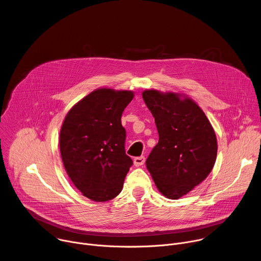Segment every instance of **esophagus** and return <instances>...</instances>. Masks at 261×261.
Here are the masks:
<instances>
[{"mask_svg": "<svg viewBox=\"0 0 261 261\" xmlns=\"http://www.w3.org/2000/svg\"><path fill=\"white\" fill-rule=\"evenodd\" d=\"M143 163H144V157H143V156H141V157H136V158H134V160H133V164H134L136 167H139V166L143 165Z\"/></svg>", "mask_w": 261, "mask_h": 261, "instance_id": "1", "label": "esophagus"}]
</instances>
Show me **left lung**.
Listing matches in <instances>:
<instances>
[{
  "instance_id": "left-lung-1",
  "label": "left lung",
  "mask_w": 261,
  "mask_h": 261,
  "mask_svg": "<svg viewBox=\"0 0 261 261\" xmlns=\"http://www.w3.org/2000/svg\"><path fill=\"white\" fill-rule=\"evenodd\" d=\"M142 98L159 133L146 168L161 194L178 199L212 171L218 150L215 131L203 110L187 96L145 90Z\"/></svg>"
}]
</instances>
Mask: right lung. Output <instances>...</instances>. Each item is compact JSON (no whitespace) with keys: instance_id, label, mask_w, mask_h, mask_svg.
<instances>
[{"instance_id":"obj_1","label":"right lung","mask_w":261,"mask_h":261,"mask_svg":"<svg viewBox=\"0 0 261 261\" xmlns=\"http://www.w3.org/2000/svg\"><path fill=\"white\" fill-rule=\"evenodd\" d=\"M132 91L101 88L74 105L60 131L67 174L84 196L103 202L120 194L132 159L126 155L121 118Z\"/></svg>"}]
</instances>
